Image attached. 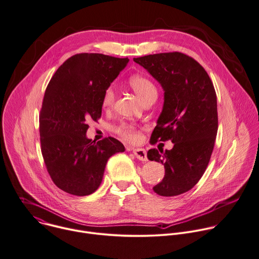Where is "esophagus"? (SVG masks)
I'll return each instance as SVG.
<instances>
[{
	"label": "esophagus",
	"mask_w": 259,
	"mask_h": 259,
	"mask_svg": "<svg viewBox=\"0 0 259 259\" xmlns=\"http://www.w3.org/2000/svg\"><path fill=\"white\" fill-rule=\"evenodd\" d=\"M133 153H134V155L139 160H142V161H146L147 160V153H146L145 149H143V148H135V149H133Z\"/></svg>",
	"instance_id": "34e87169"
}]
</instances>
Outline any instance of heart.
Segmentation results:
<instances>
[{"mask_svg":"<svg viewBox=\"0 0 259 259\" xmlns=\"http://www.w3.org/2000/svg\"><path fill=\"white\" fill-rule=\"evenodd\" d=\"M129 85L142 102H144L150 97H156L157 95V91L154 83L146 76L139 75V74L132 75L129 78ZM114 101H115V92L112 86H110V88H108L104 93L102 104L105 108H110L114 104ZM118 132L124 139L131 142L137 141L139 137L137 131L133 127L128 125L121 126Z\"/></svg>","mask_w":259,"mask_h":259,"instance_id":"1","label":"heart"}]
</instances>
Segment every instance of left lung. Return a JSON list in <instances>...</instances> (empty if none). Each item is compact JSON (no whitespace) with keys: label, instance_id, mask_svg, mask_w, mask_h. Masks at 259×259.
I'll use <instances>...</instances> for the list:
<instances>
[{"label":"left lung","instance_id":"obj_1","mask_svg":"<svg viewBox=\"0 0 259 259\" xmlns=\"http://www.w3.org/2000/svg\"><path fill=\"white\" fill-rule=\"evenodd\" d=\"M161 85L163 106L150 143L170 140V150L149 149L147 158L164 165L163 179L153 187L160 196H177L192 189L209 162L218 132L213 84L204 68L179 53L134 58Z\"/></svg>","mask_w":259,"mask_h":259}]
</instances>
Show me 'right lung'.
Segmentation results:
<instances>
[{"mask_svg":"<svg viewBox=\"0 0 259 259\" xmlns=\"http://www.w3.org/2000/svg\"><path fill=\"white\" fill-rule=\"evenodd\" d=\"M128 62L103 54H77L59 67L48 85L39 115L41 153L53 182L69 194L94 193L108 159L125 151L119 140L96 142L86 131L90 120L101 118L104 93Z\"/></svg>","mask_w":259,"mask_h":259,"instance_id":"add662e5","label":"right lung"}]
</instances>
